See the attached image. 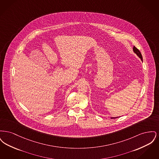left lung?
<instances>
[{"label": "left lung", "mask_w": 159, "mask_h": 159, "mask_svg": "<svg viewBox=\"0 0 159 159\" xmlns=\"http://www.w3.org/2000/svg\"><path fill=\"white\" fill-rule=\"evenodd\" d=\"M133 51L135 53H136V55L141 60V61H143V57H142V55L141 53L140 52V51L136 48L135 46H134L133 48ZM117 117H111V119H116V118H117Z\"/></svg>", "instance_id": "obj_1"}]
</instances>
